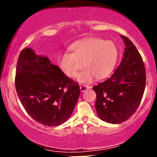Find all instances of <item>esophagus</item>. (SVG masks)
Here are the masks:
<instances>
[{
	"label": "esophagus",
	"instance_id": "esophagus-1",
	"mask_svg": "<svg viewBox=\"0 0 157 157\" xmlns=\"http://www.w3.org/2000/svg\"><path fill=\"white\" fill-rule=\"evenodd\" d=\"M80 91H82V92H83V91H86V89H91V87L89 86H85V85H83V86H80Z\"/></svg>",
	"mask_w": 157,
	"mask_h": 157
}]
</instances>
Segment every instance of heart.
I'll return each mask as SVG.
<instances>
[{
	"label": "heart",
	"instance_id": "obj_1",
	"mask_svg": "<svg viewBox=\"0 0 157 157\" xmlns=\"http://www.w3.org/2000/svg\"><path fill=\"white\" fill-rule=\"evenodd\" d=\"M70 54L59 55L57 63L61 71L68 77L77 75L78 70L85 68L77 75L79 82H90L94 77L98 80L108 77L117 62V46L111 40L89 37L76 41L68 47Z\"/></svg>",
	"mask_w": 157,
	"mask_h": 157
}]
</instances>
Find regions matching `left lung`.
<instances>
[{"instance_id":"8db88e82","label":"left lung","mask_w":157,"mask_h":157,"mask_svg":"<svg viewBox=\"0 0 157 157\" xmlns=\"http://www.w3.org/2000/svg\"><path fill=\"white\" fill-rule=\"evenodd\" d=\"M125 44L123 58L108 80L93 87L98 117L109 123L125 122L140 105L145 88V64L134 44L121 35Z\"/></svg>"}]
</instances>
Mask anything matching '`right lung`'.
I'll use <instances>...</instances> for the list:
<instances>
[{
  "label": "right lung",
  "instance_id": "1",
  "mask_svg": "<svg viewBox=\"0 0 157 157\" xmlns=\"http://www.w3.org/2000/svg\"><path fill=\"white\" fill-rule=\"evenodd\" d=\"M15 88L28 114L48 126L60 125L71 117L80 93L77 82L30 48L19 55Z\"/></svg>",
  "mask_w": 157,
  "mask_h": 157
}]
</instances>
